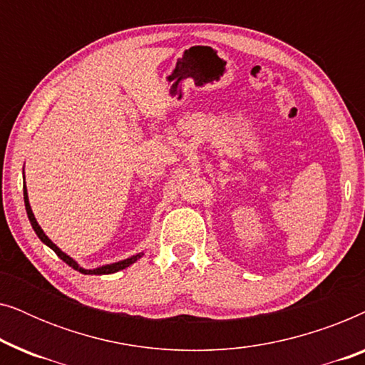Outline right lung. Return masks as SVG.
<instances>
[{"label": "right lung", "instance_id": "right-lung-1", "mask_svg": "<svg viewBox=\"0 0 365 365\" xmlns=\"http://www.w3.org/2000/svg\"><path fill=\"white\" fill-rule=\"evenodd\" d=\"M23 194H24V206H26L28 219H29V222H31L34 232L38 234V237L41 239V241H43L44 244H46V246L51 247L53 251L58 254V257H61L63 261L66 262L69 267L76 269V271H79L81 274H96V276H99V274H113V272H118V271H121V269H124V267L131 266L133 262H136L138 259L143 256V254H136V256H133V257H129V259H124V261H119V262H114V264H108V266H101V267H96V269H83V267H79L78 262L73 261V259L69 257V256H66V254H64V252L61 251V249H59V247L56 246V244H53L51 239H49V237L46 236V234L43 232V229L39 227V224L36 222V219H34V214H33V211H31V206H29L28 192H26V184H24V187H23Z\"/></svg>", "mask_w": 365, "mask_h": 365}]
</instances>
